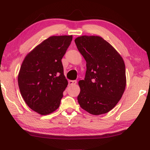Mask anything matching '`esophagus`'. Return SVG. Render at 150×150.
Returning <instances> with one entry per match:
<instances>
[{
  "label": "esophagus",
  "mask_w": 150,
  "mask_h": 150,
  "mask_svg": "<svg viewBox=\"0 0 150 150\" xmlns=\"http://www.w3.org/2000/svg\"><path fill=\"white\" fill-rule=\"evenodd\" d=\"M76 82H77L76 80H69L68 83H69V85H74V84H76Z\"/></svg>",
  "instance_id": "34e87169"
}]
</instances>
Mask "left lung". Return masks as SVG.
<instances>
[{
	"label": "left lung",
	"instance_id": "1",
	"mask_svg": "<svg viewBox=\"0 0 150 150\" xmlns=\"http://www.w3.org/2000/svg\"><path fill=\"white\" fill-rule=\"evenodd\" d=\"M74 41L86 62L85 78L79 82V103L91 114L108 113L120 101L125 90L122 57L100 36H82Z\"/></svg>",
	"mask_w": 150,
	"mask_h": 150
}]
</instances>
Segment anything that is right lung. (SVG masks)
Wrapping results in <instances>:
<instances>
[{"label": "right lung", "instance_id": "right-lung-1", "mask_svg": "<svg viewBox=\"0 0 150 150\" xmlns=\"http://www.w3.org/2000/svg\"><path fill=\"white\" fill-rule=\"evenodd\" d=\"M72 36H53L45 40L26 55L18 75L20 93L28 107L41 115L59 107L68 86L62 59Z\"/></svg>", "mask_w": 150, "mask_h": 150}]
</instances>
